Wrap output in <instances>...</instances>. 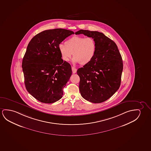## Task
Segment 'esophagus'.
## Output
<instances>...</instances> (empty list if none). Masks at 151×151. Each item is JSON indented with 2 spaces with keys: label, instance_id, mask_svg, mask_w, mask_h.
Returning <instances> with one entry per match:
<instances>
[{
  "label": "esophagus",
  "instance_id": "1",
  "mask_svg": "<svg viewBox=\"0 0 151 151\" xmlns=\"http://www.w3.org/2000/svg\"><path fill=\"white\" fill-rule=\"evenodd\" d=\"M72 70L73 73V74H75V73H76L77 68H76L75 67L72 66Z\"/></svg>",
  "mask_w": 151,
  "mask_h": 151
}]
</instances>
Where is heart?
Masks as SVG:
<instances>
[{
    "mask_svg": "<svg viewBox=\"0 0 151 151\" xmlns=\"http://www.w3.org/2000/svg\"><path fill=\"white\" fill-rule=\"evenodd\" d=\"M59 49L64 61H68L73 55L74 63H80L81 65H85L93 58L96 44L91 37L74 36L67 40L65 44H60Z\"/></svg>",
    "mask_w": 151,
    "mask_h": 151,
    "instance_id": "heart-1",
    "label": "heart"
}]
</instances>
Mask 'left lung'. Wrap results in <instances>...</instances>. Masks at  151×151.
Returning a JSON list of instances; mask_svg holds the SVG:
<instances>
[{
    "instance_id": "obj_1",
    "label": "left lung",
    "mask_w": 151,
    "mask_h": 151,
    "mask_svg": "<svg viewBox=\"0 0 151 151\" xmlns=\"http://www.w3.org/2000/svg\"><path fill=\"white\" fill-rule=\"evenodd\" d=\"M75 34L91 37L96 44L92 60L77 71L80 77L81 94L90 102L102 103L110 98L120 87L122 58L115 42L102 33L81 29Z\"/></svg>"
}]
</instances>
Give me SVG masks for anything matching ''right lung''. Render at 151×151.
I'll list each match as a JSON object with an SVG mask.
<instances>
[{
  "instance_id": "obj_1",
  "label": "right lung",
  "mask_w": 151,
  "mask_h": 151,
  "mask_svg": "<svg viewBox=\"0 0 151 151\" xmlns=\"http://www.w3.org/2000/svg\"><path fill=\"white\" fill-rule=\"evenodd\" d=\"M74 34L65 29H49L29 42L22 61L24 83L27 91L42 103H54L63 95L72 70L62 59L59 45Z\"/></svg>"
}]
</instances>
